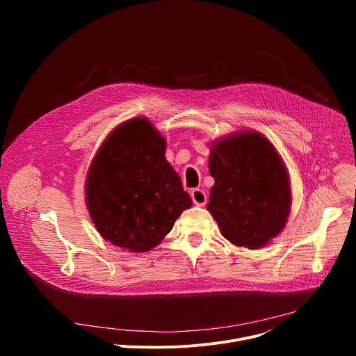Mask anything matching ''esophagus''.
<instances>
[{
	"label": "esophagus",
	"mask_w": 356,
	"mask_h": 356,
	"mask_svg": "<svg viewBox=\"0 0 356 356\" xmlns=\"http://www.w3.org/2000/svg\"><path fill=\"white\" fill-rule=\"evenodd\" d=\"M191 200H193V202H194L195 206L201 207V206H206L207 204L209 197H207L204 190L194 188V190H191Z\"/></svg>",
	"instance_id": "1"
}]
</instances>
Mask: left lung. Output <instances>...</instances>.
I'll return each instance as SVG.
<instances>
[{
	"label": "left lung",
	"instance_id": "obj_1",
	"mask_svg": "<svg viewBox=\"0 0 356 356\" xmlns=\"http://www.w3.org/2000/svg\"><path fill=\"white\" fill-rule=\"evenodd\" d=\"M209 168L216 184L207 209L229 242L257 249L282 232L290 213V183L264 135L245 131L218 140Z\"/></svg>",
	"mask_w": 356,
	"mask_h": 356
}]
</instances>
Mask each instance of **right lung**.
<instances>
[{
  "mask_svg": "<svg viewBox=\"0 0 356 356\" xmlns=\"http://www.w3.org/2000/svg\"><path fill=\"white\" fill-rule=\"evenodd\" d=\"M165 139L146 118L115 128L86 181L90 217L104 239L131 252L155 248L191 198L165 158Z\"/></svg>",
  "mask_w": 356,
  "mask_h": 356,
  "instance_id": "add662e5",
  "label": "right lung"
}]
</instances>
